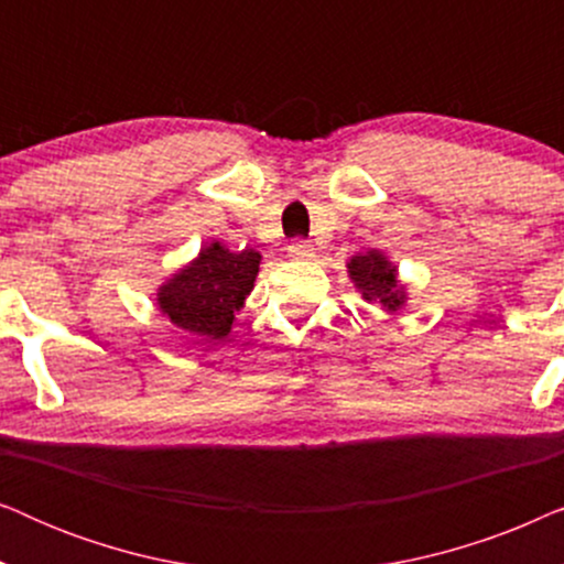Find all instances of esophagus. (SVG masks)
<instances>
[{"label": "esophagus", "instance_id": "1", "mask_svg": "<svg viewBox=\"0 0 564 564\" xmlns=\"http://www.w3.org/2000/svg\"><path fill=\"white\" fill-rule=\"evenodd\" d=\"M288 253L292 259H311L313 257V246H311V241H303V238H297V241H292L288 246Z\"/></svg>", "mask_w": 564, "mask_h": 564}]
</instances>
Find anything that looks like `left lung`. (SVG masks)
Instances as JSON below:
<instances>
[{
  "mask_svg": "<svg viewBox=\"0 0 564 564\" xmlns=\"http://www.w3.org/2000/svg\"><path fill=\"white\" fill-rule=\"evenodd\" d=\"M346 269L367 303H380L388 313H398L405 305L408 292L398 280V269L382 251L357 253L346 261Z\"/></svg>",
  "mask_w": 564,
  "mask_h": 564,
  "instance_id": "left-lung-1",
  "label": "left lung"
}]
</instances>
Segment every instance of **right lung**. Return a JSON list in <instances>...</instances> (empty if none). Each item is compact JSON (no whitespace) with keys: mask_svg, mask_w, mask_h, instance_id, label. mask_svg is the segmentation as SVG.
<instances>
[{"mask_svg":"<svg viewBox=\"0 0 564 564\" xmlns=\"http://www.w3.org/2000/svg\"><path fill=\"white\" fill-rule=\"evenodd\" d=\"M259 264V251H230L213 241L156 290L159 311L184 334L205 341L226 338L251 295Z\"/></svg>","mask_w":564,"mask_h":564,"instance_id":"right-lung-1","label":"right lung"}]
</instances>
